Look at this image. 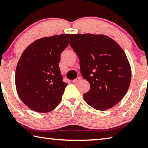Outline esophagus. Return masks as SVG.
I'll list each match as a JSON object with an SVG mask.
<instances>
[{"label": "esophagus", "mask_w": 148, "mask_h": 148, "mask_svg": "<svg viewBox=\"0 0 148 148\" xmlns=\"http://www.w3.org/2000/svg\"><path fill=\"white\" fill-rule=\"evenodd\" d=\"M81 79H82V77H77V78H76L75 79H74L73 81H72V82H73L74 83H76V82H79V81H80V80H81Z\"/></svg>", "instance_id": "esophagus-1"}]
</instances>
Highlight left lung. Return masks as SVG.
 I'll use <instances>...</instances> for the list:
<instances>
[{
  "instance_id": "8db88e82",
  "label": "left lung",
  "mask_w": 148,
  "mask_h": 148,
  "mask_svg": "<svg viewBox=\"0 0 148 148\" xmlns=\"http://www.w3.org/2000/svg\"><path fill=\"white\" fill-rule=\"evenodd\" d=\"M70 46L79 59L80 71L90 84L84 94L89 106L106 110L116 105L126 95L131 70L123 50L105 35L71 34Z\"/></svg>"
}]
</instances>
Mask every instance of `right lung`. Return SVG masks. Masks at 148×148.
<instances>
[{
  "label": "right lung",
  "instance_id": "1",
  "mask_svg": "<svg viewBox=\"0 0 148 148\" xmlns=\"http://www.w3.org/2000/svg\"><path fill=\"white\" fill-rule=\"evenodd\" d=\"M69 38V34H62L37 40L21 55L15 76L16 89L30 109L46 113L61 102L68 84L62 80L59 62Z\"/></svg>",
  "mask_w": 148,
  "mask_h": 148
}]
</instances>
